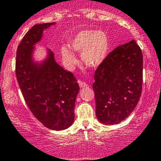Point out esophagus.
Wrapping results in <instances>:
<instances>
[{"instance_id":"esophagus-1","label":"esophagus","mask_w":161,"mask_h":161,"mask_svg":"<svg viewBox=\"0 0 161 161\" xmlns=\"http://www.w3.org/2000/svg\"><path fill=\"white\" fill-rule=\"evenodd\" d=\"M77 83H78L79 86H80V87H81V88L86 87V86H87V84H86V83L84 82V81H82V80H78V81H77Z\"/></svg>"}]
</instances>
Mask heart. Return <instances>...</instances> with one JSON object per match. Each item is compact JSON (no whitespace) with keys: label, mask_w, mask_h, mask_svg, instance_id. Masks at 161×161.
<instances>
[{"label":"heart","mask_w":161,"mask_h":161,"mask_svg":"<svg viewBox=\"0 0 161 161\" xmlns=\"http://www.w3.org/2000/svg\"><path fill=\"white\" fill-rule=\"evenodd\" d=\"M69 45L73 52H81L83 62L90 68L100 66L107 56L109 48V39L105 32L90 30L77 32ZM71 50L66 47H62L61 50L64 62L71 67L77 63V58Z\"/></svg>","instance_id":"obj_1"}]
</instances>
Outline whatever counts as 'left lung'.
<instances>
[{"label": "left lung", "mask_w": 161, "mask_h": 161, "mask_svg": "<svg viewBox=\"0 0 161 161\" xmlns=\"http://www.w3.org/2000/svg\"><path fill=\"white\" fill-rule=\"evenodd\" d=\"M96 115L105 125L120 123L136 107L142 90L143 56L136 42L115 48L95 71Z\"/></svg>", "instance_id": "1"}]
</instances>
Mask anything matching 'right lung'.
I'll list each match as a JSON object with an SVG mask.
<instances>
[{
  "label": "right lung",
  "instance_id": "1",
  "mask_svg": "<svg viewBox=\"0 0 161 161\" xmlns=\"http://www.w3.org/2000/svg\"><path fill=\"white\" fill-rule=\"evenodd\" d=\"M55 23L36 24L26 32L18 46L16 76L25 102L34 116L46 128L64 130L75 119L79 85L73 74L55 61L53 52L42 63L34 62V45L41 40L44 30Z\"/></svg>",
  "mask_w": 161,
  "mask_h": 161
}]
</instances>
